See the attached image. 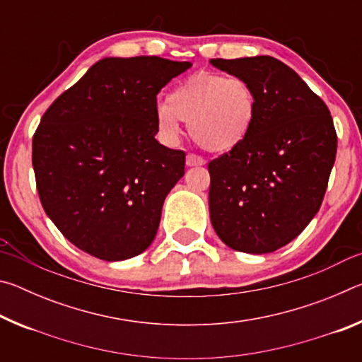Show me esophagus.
Instances as JSON below:
<instances>
[{
  "label": "esophagus",
  "mask_w": 362,
  "mask_h": 362,
  "mask_svg": "<svg viewBox=\"0 0 362 362\" xmlns=\"http://www.w3.org/2000/svg\"><path fill=\"white\" fill-rule=\"evenodd\" d=\"M187 166L188 168H194V166H204L206 164V161L201 156H198V155H192V153H189V155H187Z\"/></svg>",
  "instance_id": "1"
}]
</instances>
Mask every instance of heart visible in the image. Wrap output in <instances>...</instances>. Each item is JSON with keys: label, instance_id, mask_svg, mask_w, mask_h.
Returning <instances> with one entry per match:
<instances>
[{"label": "heart", "instance_id": "1", "mask_svg": "<svg viewBox=\"0 0 362 362\" xmlns=\"http://www.w3.org/2000/svg\"><path fill=\"white\" fill-rule=\"evenodd\" d=\"M257 115V94L246 79L196 71L170 90L168 103H159L156 122L164 137L175 140L180 121H185L201 148L228 153L246 142Z\"/></svg>", "mask_w": 362, "mask_h": 362}]
</instances>
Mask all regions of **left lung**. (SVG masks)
<instances>
[{
	"mask_svg": "<svg viewBox=\"0 0 362 362\" xmlns=\"http://www.w3.org/2000/svg\"><path fill=\"white\" fill-rule=\"evenodd\" d=\"M211 65L246 79L259 102L246 142L207 168L212 226L231 249L274 252L320 211L337 153L332 116L278 59H211Z\"/></svg>",
	"mask_w": 362,
	"mask_h": 362,
	"instance_id": "1",
	"label": "left lung"
}]
</instances>
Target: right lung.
Returning <instances> with one entry per match:
<instances>
[{
    "instance_id": "1",
    "label": "right lung",
    "mask_w": 362,
    "mask_h": 362,
    "mask_svg": "<svg viewBox=\"0 0 362 362\" xmlns=\"http://www.w3.org/2000/svg\"><path fill=\"white\" fill-rule=\"evenodd\" d=\"M189 62L105 57L47 108L33 137L41 204L78 249L107 262L150 247L185 153L155 139L156 95Z\"/></svg>"
}]
</instances>
